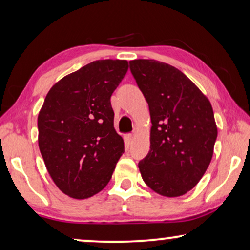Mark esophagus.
I'll return each instance as SVG.
<instances>
[{"label":"esophagus","instance_id":"1","mask_svg":"<svg viewBox=\"0 0 250 250\" xmlns=\"http://www.w3.org/2000/svg\"><path fill=\"white\" fill-rule=\"evenodd\" d=\"M134 138H135L134 134H126L124 136V140H125L126 145H127V146L131 145V143L133 142V140H134Z\"/></svg>","mask_w":250,"mask_h":250}]
</instances>
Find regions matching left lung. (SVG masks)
<instances>
[{"label": "left lung", "mask_w": 250, "mask_h": 250, "mask_svg": "<svg viewBox=\"0 0 250 250\" xmlns=\"http://www.w3.org/2000/svg\"><path fill=\"white\" fill-rule=\"evenodd\" d=\"M149 105L150 150L139 163L145 183L164 197H180L204 176L217 138L213 108L182 71L152 59L129 61Z\"/></svg>", "instance_id": "1"}]
</instances>
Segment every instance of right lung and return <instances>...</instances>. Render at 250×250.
<instances>
[{"instance_id":"obj_1","label":"right lung","mask_w":250,"mask_h":250,"mask_svg":"<svg viewBox=\"0 0 250 250\" xmlns=\"http://www.w3.org/2000/svg\"><path fill=\"white\" fill-rule=\"evenodd\" d=\"M126 60H97L47 92L39 112V148L56 186L74 199L100 192L124 152L110 97L127 73Z\"/></svg>"}]
</instances>
